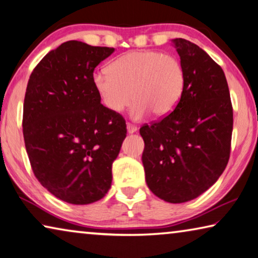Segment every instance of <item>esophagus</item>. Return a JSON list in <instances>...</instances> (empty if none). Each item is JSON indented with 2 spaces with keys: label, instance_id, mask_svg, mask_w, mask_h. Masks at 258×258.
Instances as JSON below:
<instances>
[{
  "label": "esophagus",
  "instance_id": "1",
  "mask_svg": "<svg viewBox=\"0 0 258 258\" xmlns=\"http://www.w3.org/2000/svg\"><path fill=\"white\" fill-rule=\"evenodd\" d=\"M126 128H127V133H130V134L136 133L137 130H138V127H137L136 125L130 124V122H127V125H126Z\"/></svg>",
  "mask_w": 258,
  "mask_h": 258
}]
</instances>
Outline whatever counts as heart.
Segmentation results:
<instances>
[{
	"instance_id": "b5f03b06",
	"label": "heart",
	"mask_w": 258,
	"mask_h": 258,
	"mask_svg": "<svg viewBox=\"0 0 258 258\" xmlns=\"http://www.w3.org/2000/svg\"><path fill=\"white\" fill-rule=\"evenodd\" d=\"M93 86L102 103L119 113L134 100L131 116L151 112L165 117L177 108L186 87V72L178 57L157 50L131 51L95 71Z\"/></svg>"
}]
</instances>
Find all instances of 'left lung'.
<instances>
[{
	"instance_id": "8db88e82",
	"label": "left lung",
	"mask_w": 258,
	"mask_h": 258,
	"mask_svg": "<svg viewBox=\"0 0 258 258\" xmlns=\"http://www.w3.org/2000/svg\"><path fill=\"white\" fill-rule=\"evenodd\" d=\"M186 72V87L172 112L144 125L142 154L149 189L183 203L218 180L228 163L233 109L223 69L190 41L172 40Z\"/></svg>"
}]
</instances>
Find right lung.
<instances>
[{
    "label": "right lung",
    "mask_w": 258,
    "mask_h": 258,
    "mask_svg": "<svg viewBox=\"0 0 258 258\" xmlns=\"http://www.w3.org/2000/svg\"><path fill=\"white\" fill-rule=\"evenodd\" d=\"M113 51L68 41L49 51L28 80L23 134L32 170L41 185L68 203L96 202L111 187L126 124L101 104L92 78Z\"/></svg>",
    "instance_id": "right-lung-1"
}]
</instances>
